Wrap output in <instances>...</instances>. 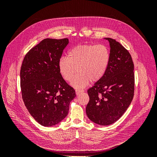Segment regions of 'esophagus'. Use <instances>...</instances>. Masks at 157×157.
I'll use <instances>...</instances> for the list:
<instances>
[{
    "label": "esophagus",
    "instance_id": "1",
    "mask_svg": "<svg viewBox=\"0 0 157 157\" xmlns=\"http://www.w3.org/2000/svg\"><path fill=\"white\" fill-rule=\"evenodd\" d=\"M76 94L77 95H79L80 93H82L83 92H84V90H76Z\"/></svg>",
    "mask_w": 157,
    "mask_h": 157
}]
</instances>
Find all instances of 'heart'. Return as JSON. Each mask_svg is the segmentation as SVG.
<instances>
[{"mask_svg":"<svg viewBox=\"0 0 157 157\" xmlns=\"http://www.w3.org/2000/svg\"><path fill=\"white\" fill-rule=\"evenodd\" d=\"M111 61V52L104 44H83L71 48L67 58L61 57L58 62L59 72L63 78L75 88L86 86L90 80L96 82L106 73Z\"/></svg>","mask_w":157,"mask_h":157,"instance_id":"heart-1","label":"heart"}]
</instances>
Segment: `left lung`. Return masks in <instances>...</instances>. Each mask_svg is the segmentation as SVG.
<instances>
[{
  "label": "left lung",
  "instance_id": "obj_1",
  "mask_svg": "<svg viewBox=\"0 0 157 157\" xmlns=\"http://www.w3.org/2000/svg\"><path fill=\"white\" fill-rule=\"evenodd\" d=\"M111 61L103 77L88 90V117L94 123L110 125L125 113L134 95V65L129 52L111 38Z\"/></svg>",
  "mask_w": 157,
  "mask_h": 157
}]
</instances>
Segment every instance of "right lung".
<instances>
[{"instance_id":"add662e5","label":"right lung","mask_w":157,"mask_h":157,"mask_svg":"<svg viewBox=\"0 0 157 157\" xmlns=\"http://www.w3.org/2000/svg\"><path fill=\"white\" fill-rule=\"evenodd\" d=\"M67 38L45 39L23 58L20 70L23 101L34 119L44 126L58 124L67 115L75 90L65 82L58 69Z\"/></svg>"}]
</instances>
